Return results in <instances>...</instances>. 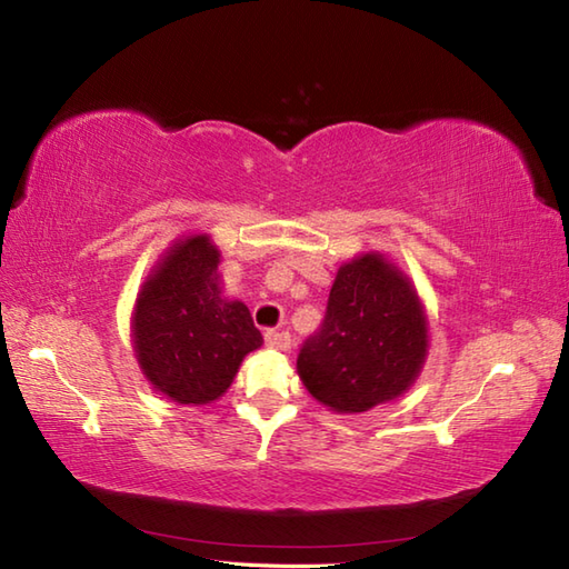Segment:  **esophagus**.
I'll return each mask as SVG.
<instances>
[{
    "label": "esophagus",
    "instance_id": "1",
    "mask_svg": "<svg viewBox=\"0 0 569 569\" xmlns=\"http://www.w3.org/2000/svg\"><path fill=\"white\" fill-rule=\"evenodd\" d=\"M266 345L276 350H291V332L288 330H266Z\"/></svg>",
    "mask_w": 569,
    "mask_h": 569
}]
</instances>
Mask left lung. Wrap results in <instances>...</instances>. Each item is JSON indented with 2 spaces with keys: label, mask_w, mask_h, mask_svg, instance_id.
<instances>
[{
  "label": "left lung",
  "mask_w": 569,
  "mask_h": 569,
  "mask_svg": "<svg viewBox=\"0 0 569 569\" xmlns=\"http://www.w3.org/2000/svg\"><path fill=\"white\" fill-rule=\"evenodd\" d=\"M425 355L417 293L382 256L365 253L338 271L326 318L298 352V372L318 402L355 415L402 395Z\"/></svg>",
  "instance_id": "obj_1"
}]
</instances>
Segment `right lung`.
<instances>
[{
	"instance_id": "obj_1",
	"label": "right lung",
	"mask_w": 569,
	"mask_h": 569,
	"mask_svg": "<svg viewBox=\"0 0 569 569\" xmlns=\"http://www.w3.org/2000/svg\"><path fill=\"white\" fill-rule=\"evenodd\" d=\"M219 251L192 237L167 253L136 306V352L148 380L180 405L214 402L263 342L249 308L219 293Z\"/></svg>"
}]
</instances>
